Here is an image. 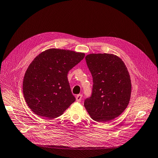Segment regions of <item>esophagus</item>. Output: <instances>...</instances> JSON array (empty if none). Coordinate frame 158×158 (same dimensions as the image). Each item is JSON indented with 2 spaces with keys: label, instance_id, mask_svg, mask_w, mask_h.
I'll return each mask as SVG.
<instances>
[{
  "label": "esophagus",
  "instance_id": "34e87169",
  "mask_svg": "<svg viewBox=\"0 0 158 158\" xmlns=\"http://www.w3.org/2000/svg\"><path fill=\"white\" fill-rule=\"evenodd\" d=\"M82 97H83V95L81 94H79V95H77L76 96L77 102H81V99H82Z\"/></svg>",
  "mask_w": 158,
  "mask_h": 158
}]
</instances>
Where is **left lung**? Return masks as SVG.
<instances>
[{
    "label": "left lung",
    "instance_id": "obj_1",
    "mask_svg": "<svg viewBox=\"0 0 158 158\" xmlns=\"http://www.w3.org/2000/svg\"><path fill=\"white\" fill-rule=\"evenodd\" d=\"M85 60L94 84L84 106L94 120L110 121L128 106L131 91L129 72L122 60L112 54H90Z\"/></svg>",
    "mask_w": 158,
    "mask_h": 158
}]
</instances>
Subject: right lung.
<instances>
[{"instance_id": "1", "label": "right lung", "mask_w": 158, "mask_h": 158, "mask_svg": "<svg viewBox=\"0 0 158 158\" xmlns=\"http://www.w3.org/2000/svg\"><path fill=\"white\" fill-rule=\"evenodd\" d=\"M85 54L51 48L39 54L28 67L23 91L28 106L38 116L52 119L75 101L67 74Z\"/></svg>"}]
</instances>
